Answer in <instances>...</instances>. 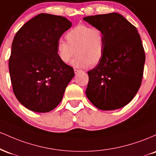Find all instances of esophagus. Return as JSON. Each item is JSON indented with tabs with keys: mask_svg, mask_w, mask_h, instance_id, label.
<instances>
[{
	"mask_svg": "<svg viewBox=\"0 0 156 156\" xmlns=\"http://www.w3.org/2000/svg\"><path fill=\"white\" fill-rule=\"evenodd\" d=\"M80 69H74V73H76V74H77V73H78L80 72Z\"/></svg>",
	"mask_w": 156,
	"mask_h": 156,
	"instance_id": "obj_1",
	"label": "esophagus"
}]
</instances>
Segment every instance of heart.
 <instances>
[{
	"label": "heart",
	"instance_id": "b5f03b06",
	"mask_svg": "<svg viewBox=\"0 0 156 156\" xmlns=\"http://www.w3.org/2000/svg\"><path fill=\"white\" fill-rule=\"evenodd\" d=\"M67 42L59 40L56 53L63 63L73 60L74 67H94L101 62L104 55V34L100 28L79 24L66 34Z\"/></svg>",
	"mask_w": 156,
	"mask_h": 156
}]
</instances>
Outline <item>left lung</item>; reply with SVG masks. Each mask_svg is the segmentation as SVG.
I'll use <instances>...</instances> for the list:
<instances>
[{
	"label": "left lung",
	"mask_w": 156,
	"mask_h": 156,
	"mask_svg": "<svg viewBox=\"0 0 156 156\" xmlns=\"http://www.w3.org/2000/svg\"><path fill=\"white\" fill-rule=\"evenodd\" d=\"M83 20L104 34V55L88 72L86 94L94 106L110 111L133 100L142 81L145 53L135 26L118 13Z\"/></svg>",
	"instance_id": "1"
}]
</instances>
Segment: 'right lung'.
Instances as JSON below:
<instances>
[{
	"mask_svg": "<svg viewBox=\"0 0 156 156\" xmlns=\"http://www.w3.org/2000/svg\"><path fill=\"white\" fill-rule=\"evenodd\" d=\"M71 26L65 17L42 13L25 23L14 37L9 59L11 82L17 99L29 110L54 109L75 76L73 68L56 53L60 37Z\"/></svg>",
	"mask_w": 156,
	"mask_h": 156,
	"instance_id": "1",
	"label": "right lung"
}]
</instances>
